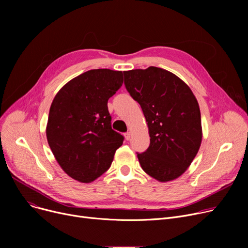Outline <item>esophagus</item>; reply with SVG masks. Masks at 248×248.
Wrapping results in <instances>:
<instances>
[{
    "label": "esophagus",
    "instance_id": "esophagus-1",
    "mask_svg": "<svg viewBox=\"0 0 248 248\" xmlns=\"http://www.w3.org/2000/svg\"><path fill=\"white\" fill-rule=\"evenodd\" d=\"M124 137H125V140H131V133H129V132L125 133V134H124Z\"/></svg>",
    "mask_w": 248,
    "mask_h": 248
}]
</instances>
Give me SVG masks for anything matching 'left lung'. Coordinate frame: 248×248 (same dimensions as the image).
<instances>
[{
  "mask_svg": "<svg viewBox=\"0 0 248 248\" xmlns=\"http://www.w3.org/2000/svg\"><path fill=\"white\" fill-rule=\"evenodd\" d=\"M124 85L140 103L149 127L150 146L137 153L141 169L160 182L183 174L199 151L201 113L190 87L165 69L124 71Z\"/></svg>",
  "mask_w": 248,
  "mask_h": 248,
  "instance_id": "8db88e82",
  "label": "left lung"
}]
</instances>
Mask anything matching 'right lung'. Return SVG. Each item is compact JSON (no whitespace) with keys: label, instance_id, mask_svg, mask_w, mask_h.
I'll return each mask as SVG.
<instances>
[{"label":"right lung","instance_id":"right-lung-1","mask_svg":"<svg viewBox=\"0 0 248 248\" xmlns=\"http://www.w3.org/2000/svg\"><path fill=\"white\" fill-rule=\"evenodd\" d=\"M124 82L122 71L88 70L65 84L49 110L46 136L63 171L82 183L107 172L124 137L111 128L108 99Z\"/></svg>","mask_w":248,"mask_h":248}]
</instances>
